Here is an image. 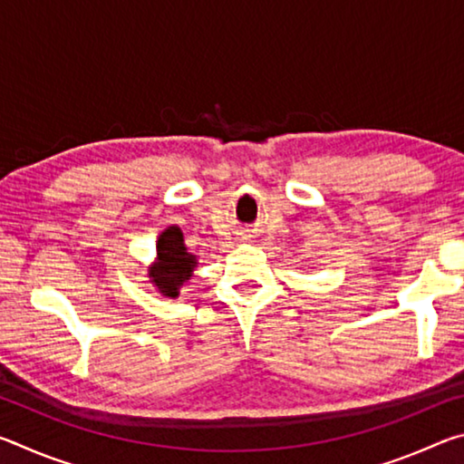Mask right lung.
Returning <instances> with one entry per match:
<instances>
[{"instance_id": "1", "label": "right lung", "mask_w": 464, "mask_h": 464, "mask_svg": "<svg viewBox=\"0 0 464 464\" xmlns=\"http://www.w3.org/2000/svg\"><path fill=\"white\" fill-rule=\"evenodd\" d=\"M198 257L190 254L184 243V233L178 225H169L157 239L155 262L149 266V282L161 296L178 298L179 290L192 278Z\"/></svg>"}]
</instances>
